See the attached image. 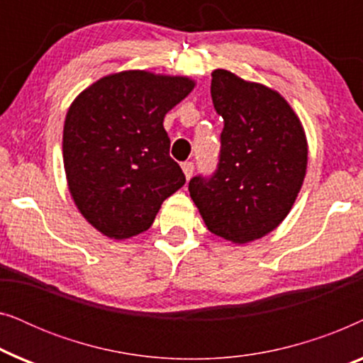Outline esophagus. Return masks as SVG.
I'll return each mask as SVG.
<instances>
[{"label":"esophagus","mask_w":363,"mask_h":363,"mask_svg":"<svg viewBox=\"0 0 363 363\" xmlns=\"http://www.w3.org/2000/svg\"><path fill=\"white\" fill-rule=\"evenodd\" d=\"M182 168H183V173H185L186 180H190L193 175V170H195V165H193L191 162H185V163H182Z\"/></svg>","instance_id":"obj_1"}]
</instances>
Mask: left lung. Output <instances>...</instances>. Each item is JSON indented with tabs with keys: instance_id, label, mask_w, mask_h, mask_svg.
<instances>
[{
	"instance_id": "left-lung-1",
	"label": "left lung",
	"mask_w": 363,
	"mask_h": 363,
	"mask_svg": "<svg viewBox=\"0 0 363 363\" xmlns=\"http://www.w3.org/2000/svg\"><path fill=\"white\" fill-rule=\"evenodd\" d=\"M223 117L221 150L211 177L188 185L208 230L231 242L259 240L287 216L307 168V140L286 99L225 69L211 74Z\"/></svg>"
}]
</instances>
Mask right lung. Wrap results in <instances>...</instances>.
Wrapping results in <instances>:
<instances>
[{
  "label": "right lung",
  "mask_w": 363,
  "mask_h": 363,
  "mask_svg": "<svg viewBox=\"0 0 363 363\" xmlns=\"http://www.w3.org/2000/svg\"><path fill=\"white\" fill-rule=\"evenodd\" d=\"M193 87L188 77L123 71L99 79L69 107L62 133L69 191L102 235L127 240L147 231L162 203L185 185L163 118Z\"/></svg>",
  "instance_id": "obj_1"
}]
</instances>
